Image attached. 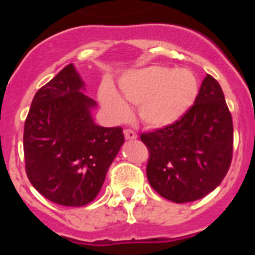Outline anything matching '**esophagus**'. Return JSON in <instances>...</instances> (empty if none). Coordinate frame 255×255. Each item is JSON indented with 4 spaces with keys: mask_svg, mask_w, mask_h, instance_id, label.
Returning <instances> with one entry per match:
<instances>
[{
    "mask_svg": "<svg viewBox=\"0 0 255 255\" xmlns=\"http://www.w3.org/2000/svg\"><path fill=\"white\" fill-rule=\"evenodd\" d=\"M124 137H126V140H136L137 135L132 129H124Z\"/></svg>",
    "mask_w": 255,
    "mask_h": 255,
    "instance_id": "obj_1",
    "label": "esophagus"
}]
</instances>
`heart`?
Segmentation results:
<instances>
[{
    "label": "heart",
    "mask_w": 255,
    "mask_h": 255,
    "mask_svg": "<svg viewBox=\"0 0 255 255\" xmlns=\"http://www.w3.org/2000/svg\"><path fill=\"white\" fill-rule=\"evenodd\" d=\"M119 88L128 104L139 106L143 123L151 127H167L181 119L193 106L198 82L190 70L148 66L123 75ZM99 99L116 119H126L129 115L128 103L110 86L102 87Z\"/></svg>",
    "instance_id": "heart-1"
}]
</instances>
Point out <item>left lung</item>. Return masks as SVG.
<instances>
[{"instance_id":"left-lung-1","label":"left lung","mask_w":255,"mask_h":255,"mask_svg":"<svg viewBox=\"0 0 255 255\" xmlns=\"http://www.w3.org/2000/svg\"><path fill=\"white\" fill-rule=\"evenodd\" d=\"M141 141L149 149L148 181L161 197L177 204L205 197L221 184L233 155V120L221 86L206 75L189 111L143 133Z\"/></svg>"}]
</instances>
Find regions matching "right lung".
Returning a JSON list of instances; mask_svg holds the SVG:
<instances>
[{"label": "right lung", "instance_id": "add662e5", "mask_svg": "<svg viewBox=\"0 0 255 255\" xmlns=\"http://www.w3.org/2000/svg\"><path fill=\"white\" fill-rule=\"evenodd\" d=\"M75 66H66L34 96L25 122L23 153L30 182L50 201L85 206L98 196L124 143L122 127L94 122L95 100Z\"/></svg>", "mask_w": 255, "mask_h": 255}]
</instances>
